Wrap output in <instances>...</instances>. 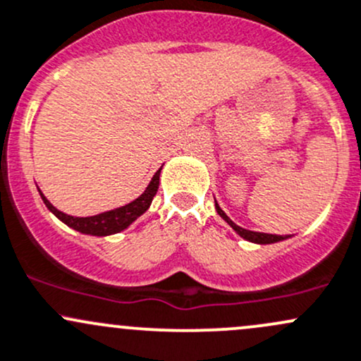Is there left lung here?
Listing matches in <instances>:
<instances>
[{
  "label": "left lung",
  "instance_id": "obj_1",
  "mask_svg": "<svg viewBox=\"0 0 361 361\" xmlns=\"http://www.w3.org/2000/svg\"><path fill=\"white\" fill-rule=\"evenodd\" d=\"M216 211H218V214L221 216L223 219H225L226 223L233 228L235 231H237L238 235H240L242 238H245V240L249 242H254V244H275V242H280V240H286V238H289V235H273V233H261V231H250V230H245L242 228V226L235 225L233 221L228 218V216L225 214V211L221 209V207L218 206V202H216Z\"/></svg>",
  "mask_w": 361,
  "mask_h": 361
}]
</instances>
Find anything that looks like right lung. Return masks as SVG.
I'll return each mask as SVG.
<instances>
[{"instance_id":"1","label":"right lung","mask_w":361,"mask_h":361,"mask_svg":"<svg viewBox=\"0 0 361 361\" xmlns=\"http://www.w3.org/2000/svg\"><path fill=\"white\" fill-rule=\"evenodd\" d=\"M161 169L154 174L149 187L145 188V192H143L138 199H135L133 202L126 204V206L123 207H117V209H112L107 212H100V214L97 216H88V218H75V216L66 214V212L56 209L50 200L41 193V190H39V195L41 199H43L44 206H47L48 209H50L53 214L60 219V221L66 223L67 226H71V228L81 231V233H86V235L105 237V235H114L126 230L135 219H138L143 212L149 209L152 199H154L155 193L159 190V176H161Z\"/></svg>"}]
</instances>
